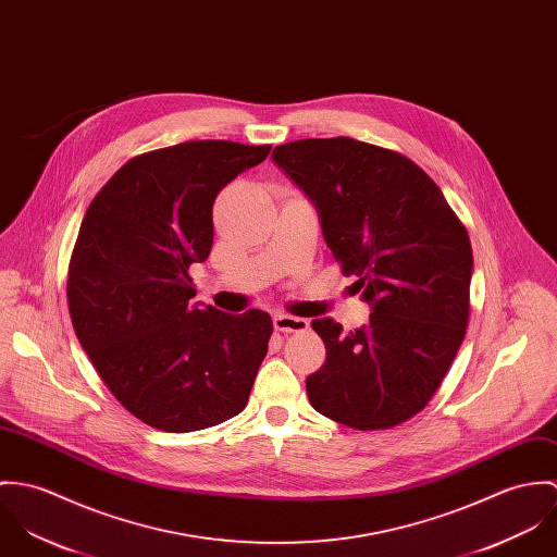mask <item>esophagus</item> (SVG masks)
Here are the masks:
<instances>
[{"instance_id": "obj_1", "label": "esophagus", "mask_w": 557, "mask_h": 557, "mask_svg": "<svg viewBox=\"0 0 557 557\" xmlns=\"http://www.w3.org/2000/svg\"><path fill=\"white\" fill-rule=\"evenodd\" d=\"M273 326H275V331H282V333H301V331H308L309 322L306 318H299V315L275 313L273 315Z\"/></svg>"}]
</instances>
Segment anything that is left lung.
I'll list each match as a JSON object with an SVG mask.
<instances>
[{"label": "left lung", "instance_id": "1", "mask_svg": "<svg viewBox=\"0 0 557 557\" xmlns=\"http://www.w3.org/2000/svg\"><path fill=\"white\" fill-rule=\"evenodd\" d=\"M273 160L313 200L333 258L371 304L370 322L350 333L311 322L326 361L308 375L309 404L359 432L401 425L430 404L463 342L468 231L399 151L335 136L280 145Z\"/></svg>", "mask_w": 557, "mask_h": 557}]
</instances>
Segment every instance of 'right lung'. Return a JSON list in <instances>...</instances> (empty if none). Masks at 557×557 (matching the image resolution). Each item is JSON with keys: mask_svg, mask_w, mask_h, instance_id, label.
<instances>
[{"mask_svg": "<svg viewBox=\"0 0 557 557\" xmlns=\"http://www.w3.org/2000/svg\"><path fill=\"white\" fill-rule=\"evenodd\" d=\"M269 151L187 140L140 153L81 222L65 284L72 326L113 397L149 428L198 432L248 406L273 320L189 306V264L211 251L220 189Z\"/></svg>", "mask_w": 557, "mask_h": 557, "instance_id": "right-lung-1", "label": "right lung"}]
</instances>
